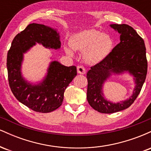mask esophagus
I'll return each instance as SVG.
<instances>
[{"label": "esophagus", "mask_w": 151, "mask_h": 151, "mask_svg": "<svg viewBox=\"0 0 151 151\" xmlns=\"http://www.w3.org/2000/svg\"><path fill=\"white\" fill-rule=\"evenodd\" d=\"M77 72L80 74H84L86 73V70L84 66H78L77 67Z\"/></svg>", "instance_id": "1"}]
</instances>
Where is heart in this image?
Instances as JSON below:
<instances>
[{
  "label": "heart",
  "instance_id": "obj_1",
  "mask_svg": "<svg viewBox=\"0 0 151 151\" xmlns=\"http://www.w3.org/2000/svg\"><path fill=\"white\" fill-rule=\"evenodd\" d=\"M114 40L108 34L91 29L74 34L70 39V47L65 46V52L74 56V50L84 51L83 58L89 64L96 65L105 60L111 52Z\"/></svg>",
  "mask_w": 151,
  "mask_h": 151
}]
</instances>
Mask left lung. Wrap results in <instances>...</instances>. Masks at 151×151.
Wrapping results in <instances>:
<instances>
[{"mask_svg":"<svg viewBox=\"0 0 151 151\" xmlns=\"http://www.w3.org/2000/svg\"><path fill=\"white\" fill-rule=\"evenodd\" d=\"M110 27L120 35V42L110 55L88 71L86 98L94 110L103 114H112L129 108L134 102L144 84L148 69L144 40L131 26L111 24ZM129 73L135 86L132 94L124 101L113 102L107 100L103 85L112 75Z\"/></svg>","mask_w":151,"mask_h":151,"instance_id":"obj_1","label":"left lung"}]
</instances>
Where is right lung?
I'll use <instances>...</instances> for the list:
<instances>
[{
  "instance_id": "1",
  "label": "right lung",
  "mask_w": 151,
  "mask_h": 151,
  "mask_svg": "<svg viewBox=\"0 0 151 151\" xmlns=\"http://www.w3.org/2000/svg\"><path fill=\"white\" fill-rule=\"evenodd\" d=\"M37 44L47 49H60V32L49 26L31 23L17 35L7 56L8 81L13 95L20 103L35 111L49 113L62 105L66 88L77 74V67H66L53 60L40 81H28L22 72L24 54Z\"/></svg>"
}]
</instances>
